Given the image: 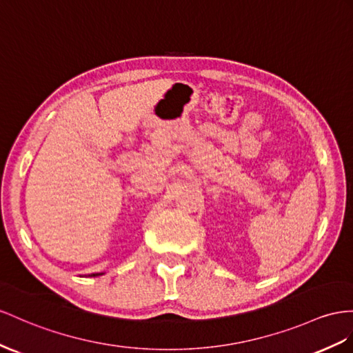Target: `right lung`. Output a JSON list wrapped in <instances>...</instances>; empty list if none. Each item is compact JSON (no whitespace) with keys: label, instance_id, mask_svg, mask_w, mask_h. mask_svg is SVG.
<instances>
[{"label":"right lung","instance_id":"1","mask_svg":"<svg viewBox=\"0 0 353 353\" xmlns=\"http://www.w3.org/2000/svg\"><path fill=\"white\" fill-rule=\"evenodd\" d=\"M101 274H103V273H94V274H90V276L95 277V276H101Z\"/></svg>","mask_w":353,"mask_h":353}]
</instances>
